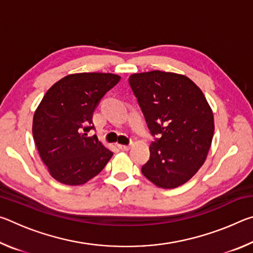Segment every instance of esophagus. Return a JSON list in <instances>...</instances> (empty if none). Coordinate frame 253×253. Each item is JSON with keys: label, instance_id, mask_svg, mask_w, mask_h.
<instances>
[{"label": "esophagus", "instance_id": "esophagus-1", "mask_svg": "<svg viewBox=\"0 0 253 253\" xmlns=\"http://www.w3.org/2000/svg\"><path fill=\"white\" fill-rule=\"evenodd\" d=\"M130 146H131V144H128V145H122V144H119V145H118V148L122 149V151H128V149L130 148Z\"/></svg>", "mask_w": 253, "mask_h": 253}]
</instances>
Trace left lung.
Segmentation results:
<instances>
[{"mask_svg": "<svg viewBox=\"0 0 253 253\" xmlns=\"http://www.w3.org/2000/svg\"><path fill=\"white\" fill-rule=\"evenodd\" d=\"M128 81L155 137L143 175L163 188L182 185L211 147L214 119L203 92L187 77L160 70L134 74Z\"/></svg>", "mask_w": 253, "mask_h": 253, "instance_id": "8db88e82", "label": "left lung"}]
</instances>
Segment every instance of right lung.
<instances>
[{
  "mask_svg": "<svg viewBox=\"0 0 253 253\" xmlns=\"http://www.w3.org/2000/svg\"><path fill=\"white\" fill-rule=\"evenodd\" d=\"M121 77L75 74L59 80L42 98L33 117V139L51 176L81 185L99 174L113 156L96 135L93 111Z\"/></svg>",
  "mask_w": 253,
  "mask_h": 253,
  "instance_id": "1",
  "label": "right lung"
}]
</instances>
